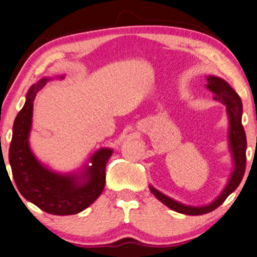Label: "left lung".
Segmentation results:
<instances>
[{
  "label": "left lung",
  "mask_w": 257,
  "mask_h": 257,
  "mask_svg": "<svg viewBox=\"0 0 257 257\" xmlns=\"http://www.w3.org/2000/svg\"><path fill=\"white\" fill-rule=\"evenodd\" d=\"M206 87L213 93V99L218 100L222 104L225 105L226 113L229 117V148L231 152L233 170L230 174L228 184L224 187L218 197L210 204L204 206H190L181 204L179 201L172 199L166 194L161 193L157 188L149 186L151 192L161 201L162 204L170 207L171 210L177 211L179 213L188 216H199L204 213H209L211 211L217 209L222 205L223 201L231 194L233 191L238 187L243 179L245 172V151H246V138L244 128L242 125V112L243 105L239 96L236 91L229 85L225 80L216 76H207Z\"/></svg>",
  "instance_id": "obj_1"
}]
</instances>
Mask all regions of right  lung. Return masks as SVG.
Returning <instances> with one entry per match:
<instances>
[{
    "label": "right lung",
    "instance_id": "obj_1",
    "mask_svg": "<svg viewBox=\"0 0 257 257\" xmlns=\"http://www.w3.org/2000/svg\"><path fill=\"white\" fill-rule=\"evenodd\" d=\"M59 78L63 79L64 76ZM48 80L51 78H42L29 87L25 105L13 125L9 164L18 190L25 199L51 215H74L89 207L102 193L105 186L106 162L112 149H98L89 159L91 165L86 164L83 171L77 173H59L38 160L29 146L33 102L38 91Z\"/></svg>",
    "mask_w": 257,
    "mask_h": 257
}]
</instances>
